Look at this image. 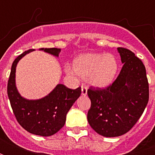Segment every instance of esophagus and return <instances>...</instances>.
Here are the masks:
<instances>
[{
	"instance_id": "obj_1",
	"label": "esophagus",
	"mask_w": 155,
	"mask_h": 155,
	"mask_svg": "<svg viewBox=\"0 0 155 155\" xmlns=\"http://www.w3.org/2000/svg\"><path fill=\"white\" fill-rule=\"evenodd\" d=\"M87 87H84V86H82L81 87V94L82 96H86L87 95Z\"/></svg>"
}]
</instances>
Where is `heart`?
Wrapping results in <instances>:
<instances>
[{
  "mask_svg": "<svg viewBox=\"0 0 155 155\" xmlns=\"http://www.w3.org/2000/svg\"><path fill=\"white\" fill-rule=\"evenodd\" d=\"M119 64L113 54L104 53L80 54L72 61V68L66 66L69 76L87 79L88 84L95 88H106L113 84L117 75Z\"/></svg>",
  "mask_w": 155,
  "mask_h": 155,
  "instance_id": "heart-1",
  "label": "heart"
}]
</instances>
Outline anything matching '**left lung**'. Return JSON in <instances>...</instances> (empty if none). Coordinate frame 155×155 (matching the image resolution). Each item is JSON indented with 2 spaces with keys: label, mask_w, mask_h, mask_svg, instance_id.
Here are the masks:
<instances>
[{
  "label": "left lung",
  "mask_w": 155,
  "mask_h": 155,
  "mask_svg": "<svg viewBox=\"0 0 155 155\" xmlns=\"http://www.w3.org/2000/svg\"><path fill=\"white\" fill-rule=\"evenodd\" d=\"M123 67L112 85L104 89L91 87L90 126L103 137H119L130 131L149 101V84L144 64L131 51L118 47Z\"/></svg>",
  "instance_id": "1"
}]
</instances>
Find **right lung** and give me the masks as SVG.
Instances as JSON below:
<instances>
[{"instance_id":"1","label":"right lung","mask_w":155,"mask_h":155,"mask_svg":"<svg viewBox=\"0 0 155 155\" xmlns=\"http://www.w3.org/2000/svg\"><path fill=\"white\" fill-rule=\"evenodd\" d=\"M34 51L23 52L13 61L7 92L13 113L21 127L33 134L49 137L65 125L67 113L80 97L81 87L73 90L58 84L49 94L40 99L29 100L21 97L16 86V68L24 56ZM39 51L55 57H58L61 52L59 48H40Z\"/></svg>"}]
</instances>
